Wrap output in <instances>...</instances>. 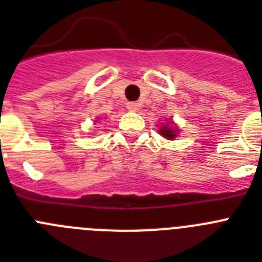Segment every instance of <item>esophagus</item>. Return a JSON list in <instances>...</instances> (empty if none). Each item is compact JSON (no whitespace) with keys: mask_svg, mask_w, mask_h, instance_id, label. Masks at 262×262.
Here are the masks:
<instances>
[{"mask_svg":"<svg viewBox=\"0 0 262 262\" xmlns=\"http://www.w3.org/2000/svg\"><path fill=\"white\" fill-rule=\"evenodd\" d=\"M127 109L130 112H137L138 109H140V105L137 104V102H127Z\"/></svg>","mask_w":262,"mask_h":262,"instance_id":"obj_1","label":"esophagus"}]
</instances>
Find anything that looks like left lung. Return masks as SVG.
<instances>
[{
	"label": "left lung",
	"instance_id": "8db88e82",
	"mask_svg": "<svg viewBox=\"0 0 262 262\" xmlns=\"http://www.w3.org/2000/svg\"><path fill=\"white\" fill-rule=\"evenodd\" d=\"M160 133H161V136H164V137L169 138V140H173V138L176 137V133H177V132L173 130L172 127H169L165 125L162 129H160Z\"/></svg>",
	"mask_w": 262,
	"mask_h": 262
}]
</instances>
